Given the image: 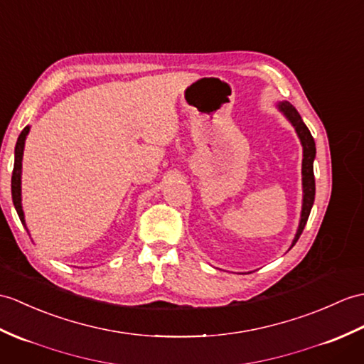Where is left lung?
Wrapping results in <instances>:
<instances>
[{"mask_svg": "<svg viewBox=\"0 0 364 364\" xmlns=\"http://www.w3.org/2000/svg\"><path fill=\"white\" fill-rule=\"evenodd\" d=\"M277 108L281 109L287 119L290 121V124L294 127L298 136L302 144V210H301V220H299V228L296 231V235H294L291 247H294V243L298 242L299 235L304 231V226H306L311 206H314L315 201V175H314V159L316 155V147H315V139L311 136L310 130L307 129V125L302 122V117L298 113V109L294 108L290 102H279ZM290 247V248H291Z\"/></svg>", "mask_w": 364, "mask_h": 364, "instance_id": "8db88e82", "label": "left lung"}]
</instances>
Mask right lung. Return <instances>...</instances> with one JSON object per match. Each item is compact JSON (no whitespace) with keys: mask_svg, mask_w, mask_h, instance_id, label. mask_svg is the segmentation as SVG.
Returning <instances> with one entry per match:
<instances>
[{"mask_svg":"<svg viewBox=\"0 0 364 364\" xmlns=\"http://www.w3.org/2000/svg\"><path fill=\"white\" fill-rule=\"evenodd\" d=\"M28 133H29V125L24 127L18 139H16L15 163H14V172H12V200H14V206L16 209V214H18L24 228H26V223H24V213L21 208V159H23L24 141H26Z\"/></svg>","mask_w":364,"mask_h":364,"instance_id":"right-lung-1","label":"right lung"}]
</instances>
